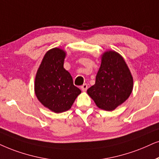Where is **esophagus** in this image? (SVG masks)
I'll use <instances>...</instances> for the list:
<instances>
[{
  "instance_id": "34e87169",
  "label": "esophagus",
  "mask_w": 159,
  "mask_h": 159,
  "mask_svg": "<svg viewBox=\"0 0 159 159\" xmlns=\"http://www.w3.org/2000/svg\"><path fill=\"white\" fill-rule=\"evenodd\" d=\"M87 88H88V86H87V84H84L81 86V89L83 92H86V89H87Z\"/></svg>"
}]
</instances>
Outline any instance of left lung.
Here are the masks:
<instances>
[{"instance_id":"1","label":"left lung","mask_w":159,"mask_h":159,"mask_svg":"<svg viewBox=\"0 0 159 159\" xmlns=\"http://www.w3.org/2000/svg\"><path fill=\"white\" fill-rule=\"evenodd\" d=\"M133 88V76L123 57L114 51L104 52L95 84L87 89L96 106L113 111L130 97Z\"/></svg>"}]
</instances>
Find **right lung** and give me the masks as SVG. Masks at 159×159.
Here are the masks:
<instances>
[{
    "mask_svg": "<svg viewBox=\"0 0 159 159\" xmlns=\"http://www.w3.org/2000/svg\"><path fill=\"white\" fill-rule=\"evenodd\" d=\"M66 52L59 48L47 51L35 77L37 99L54 113L68 111L81 91L74 86L73 78L64 68Z\"/></svg>",
    "mask_w": 159,
    "mask_h": 159,
    "instance_id": "add662e5",
    "label": "right lung"
}]
</instances>
